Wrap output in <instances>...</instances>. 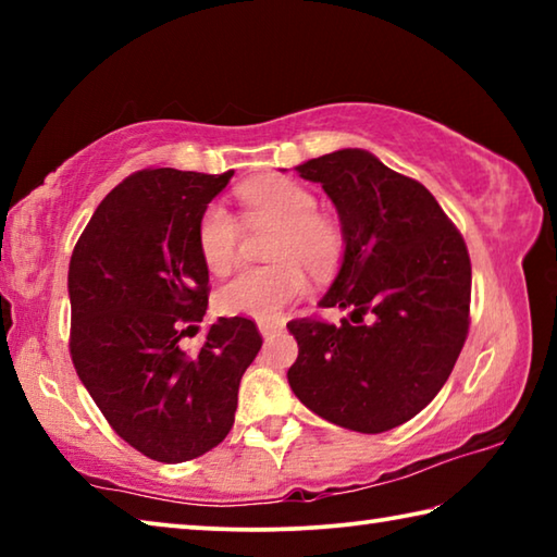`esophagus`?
<instances>
[{"label": "esophagus", "mask_w": 557, "mask_h": 557, "mask_svg": "<svg viewBox=\"0 0 557 557\" xmlns=\"http://www.w3.org/2000/svg\"><path fill=\"white\" fill-rule=\"evenodd\" d=\"M258 329L262 336H272L285 329V322H282V319H258Z\"/></svg>", "instance_id": "obj_1"}]
</instances>
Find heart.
I'll return each instance as SVG.
<instances>
[{
	"instance_id": "obj_1",
	"label": "heart",
	"mask_w": 557,
	"mask_h": 557,
	"mask_svg": "<svg viewBox=\"0 0 557 557\" xmlns=\"http://www.w3.org/2000/svg\"><path fill=\"white\" fill-rule=\"evenodd\" d=\"M238 203L245 223H275L277 233L268 256L275 260L265 268H245L225 282L215 295V305L225 314L270 319L280 314L307 289L305 265L312 275H329L342 258V228L319 213L312 188L285 176L258 178L238 188ZM196 243L213 272L231 268L238 252L240 225L221 203L206 206Z\"/></svg>"
}]
</instances>
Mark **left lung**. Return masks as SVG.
Segmentation results:
<instances>
[{
	"label": "left lung",
	"instance_id": "obj_1",
	"mask_svg": "<svg viewBox=\"0 0 557 557\" xmlns=\"http://www.w3.org/2000/svg\"><path fill=\"white\" fill-rule=\"evenodd\" d=\"M297 172L322 184L344 233L342 268L319 307L351 314L338 326L292 319L289 388L319 418L379 435L414 418L455 369L469 332L467 245L425 186L366 149Z\"/></svg>",
	"mask_w": 557,
	"mask_h": 557
}]
</instances>
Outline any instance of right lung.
Listing matches in <instances>:
<instances>
[{"mask_svg":"<svg viewBox=\"0 0 557 557\" xmlns=\"http://www.w3.org/2000/svg\"><path fill=\"white\" fill-rule=\"evenodd\" d=\"M231 176L135 172L100 201L71 256L75 373L110 428L164 465L221 445L262 346L256 322L221 317L199 351L182 348L209 307L196 228Z\"/></svg>","mask_w":557,"mask_h":557,"instance_id":"right-lung-1","label":"right lung"}]
</instances>
